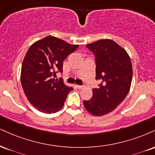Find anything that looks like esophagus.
<instances>
[{"instance_id":"1","label":"esophagus","mask_w":155,"mask_h":155,"mask_svg":"<svg viewBox=\"0 0 155 155\" xmlns=\"http://www.w3.org/2000/svg\"><path fill=\"white\" fill-rule=\"evenodd\" d=\"M76 87H77L78 89H81L84 88V86H83V85H76Z\"/></svg>"}]
</instances>
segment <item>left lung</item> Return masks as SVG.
I'll return each instance as SVG.
<instances>
[{
    "label": "left lung",
    "instance_id": "8db88e82",
    "mask_svg": "<svg viewBox=\"0 0 155 155\" xmlns=\"http://www.w3.org/2000/svg\"><path fill=\"white\" fill-rule=\"evenodd\" d=\"M95 58L96 80L92 97L84 100L87 111L96 116L110 113L124 101L131 87L132 64L124 48L111 40H100L86 45Z\"/></svg>",
    "mask_w": 155,
    "mask_h": 155
}]
</instances>
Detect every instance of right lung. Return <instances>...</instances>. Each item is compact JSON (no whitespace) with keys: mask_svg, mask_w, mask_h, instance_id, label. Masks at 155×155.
I'll list each match as a JSON object with an SVG mask.
<instances>
[{"mask_svg":"<svg viewBox=\"0 0 155 155\" xmlns=\"http://www.w3.org/2000/svg\"><path fill=\"white\" fill-rule=\"evenodd\" d=\"M78 47L48 36L29 48L22 63L21 81L25 95L39 111L54 113L64 105L74 88L67 87L62 79L58 81L53 76L58 72L62 74L63 61Z\"/></svg>","mask_w":155,"mask_h":155,"instance_id":"add662e5","label":"right lung"}]
</instances>
